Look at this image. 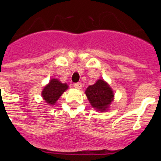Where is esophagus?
I'll list each match as a JSON object with an SVG mask.
<instances>
[{
	"label": "esophagus",
	"instance_id": "34e87169",
	"mask_svg": "<svg viewBox=\"0 0 161 161\" xmlns=\"http://www.w3.org/2000/svg\"><path fill=\"white\" fill-rule=\"evenodd\" d=\"M74 87L77 89H80L82 87V84L80 83V82H78V83H75L74 84Z\"/></svg>",
	"mask_w": 161,
	"mask_h": 161
}]
</instances>
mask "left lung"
<instances>
[{
	"instance_id": "left-lung-1",
	"label": "left lung",
	"mask_w": 161,
	"mask_h": 161,
	"mask_svg": "<svg viewBox=\"0 0 161 161\" xmlns=\"http://www.w3.org/2000/svg\"><path fill=\"white\" fill-rule=\"evenodd\" d=\"M85 94L91 106L98 111L104 112L109 108L114 100V92L109 85L103 80H98L93 85H89Z\"/></svg>"
}]
</instances>
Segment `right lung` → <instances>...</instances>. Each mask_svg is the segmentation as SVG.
<instances>
[{"label": "right lung", "instance_id": "add662e5", "mask_svg": "<svg viewBox=\"0 0 161 161\" xmlns=\"http://www.w3.org/2000/svg\"><path fill=\"white\" fill-rule=\"evenodd\" d=\"M68 89V85L66 83H61L57 79H52L42 89V97L47 103L52 106Z\"/></svg>", "mask_w": 161, "mask_h": 161}]
</instances>
